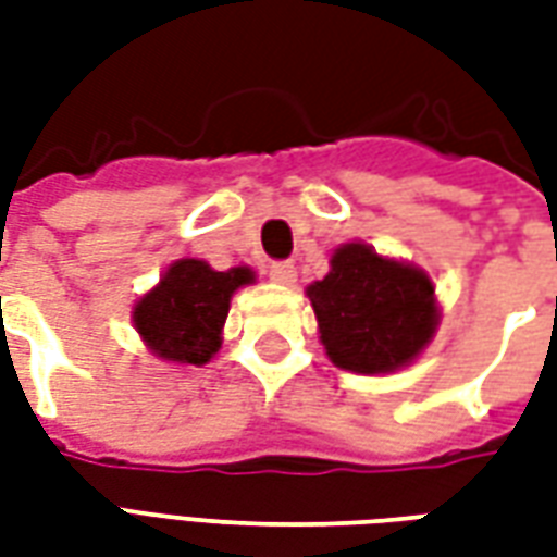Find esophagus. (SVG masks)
I'll return each instance as SVG.
<instances>
[{"mask_svg": "<svg viewBox=\"0 0 557 557\" xmlns=\"http://www.w3.org/2000/svg\"><path fill=\"white\" fill-rule=\"evenodd\" d=\"M268 277L274 280V283H280V286H292L295 277H298V271H295L292 262H271V265H268Z\"/></svg>", "mask_w": 557, "mask_h": 557, "instance_id": "esophagus-1", "label": "esophagus"}]
</instances>
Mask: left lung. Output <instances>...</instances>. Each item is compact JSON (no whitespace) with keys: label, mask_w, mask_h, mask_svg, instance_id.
<instances>
[{"label":"left lung","mask_w":557,"mask_h":557,"mask_svg":"<svg viewBox=\"0 0 557 557\" xmlns=\"http://www.w3.org/2000/svg\"><path fill=\"white\" fill-rule=\"evenodd\" d=\"M327 358L351 373H394L430 346L438 301L426 271L343 244L325 280L307 286Z\"/></svg>","instance_id":"1"}]
</instances>
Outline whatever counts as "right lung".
<instances>
[{
  "label": "right lung",
  "mask_w": 557,
  "mask_h": 557,
  "mask_svg": "<svg viewBox=\"0 0 557 557\" xmlns=\"http://www.w3.org/2000/svg\"><path fill=\"white\" fill-rule=\"evenodd\" d=\"M247 265L214 271L202 259H178L134 307V327L163 361L202 367L220 349L235 292L253 283Z\"/></svg>",
  "instance_id": "1"
}]
</instances>
